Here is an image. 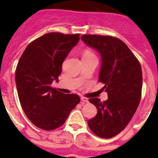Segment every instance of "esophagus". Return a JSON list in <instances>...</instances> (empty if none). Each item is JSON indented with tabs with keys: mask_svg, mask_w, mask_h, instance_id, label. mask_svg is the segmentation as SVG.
Segmentation results:
<instances>
[{
	"mask_svg": "<svg viewBox=\"0 0 158 158\" xmlns=\"http://www.w3.org/2000/svg\"><path fill=\"white\" fill-rule=\"evenodd\" d=\"M81 101L83 102H88L89 100H88V98H84V97H81Z\"/></svg>",
	"mask_w": 158,
	"mask_h": 158,
	"instance_id": "esophagus-1",
	"label": "esophagus"
}]
</instances>
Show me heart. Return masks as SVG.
I'll return each instance as SVG.
<instances>
[{
	"instance_id": "b5f03b06",
	"label": "heart",
	"mask_w": 158,
	"mask_h": 158,
	"mask_svg": "<svg viewBox=\"0 0 158 158\" xmlns=\"http://www.w3.org/2000/svg\"><path fill=\"white\" fill-rule=\"evenodd\" d=\"M89 55H94V54H93L90 51H86V52H84V56H89Z\"/></svg>"
}]
</instances>
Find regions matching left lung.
<instances>
[{
  "label": "left lung",
  "instance_id": "1",
  "mask_svg": "<svg viewBox=\"0 0 158 158\" xmlns=\"http://www.w3.org/2000/svg\"><path fill=\"white\" fill-rule=\"evenodd\" d=\"M86 45L101 55L98 80L107 93L108 99L89 102L98 109L96 116L88 121L90 130L98 137L110 139L117 135L129 124L137 110L143 85L139 61L127 45L110 36L87 34L81 37Z\"/></svg>",
  "mask_w": 158,
  "mask_h": 158
}]
</instances>
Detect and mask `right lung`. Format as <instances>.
I'll use <instances>...</instances> for the list:
<instances>
[{
    "mask_svg": "<svg viewBox=\"0 0 158 158\" xmlns=\"http://www.w3.org/2000/svg\"><path fill=\"white\" fill-rule=\"evenodd\" d=\"M79 34L50 33L29 43L19 60L15 83L19 102L28 120L42 130L60 127L80 102L51 86L59 81L62 63L79 43Z\"/></svg>",
    "mask_w": 158,
    "mask_h": 158,
    "instance_id": "right-lung-1",
    "label": "right lung"
}]
</instances>
